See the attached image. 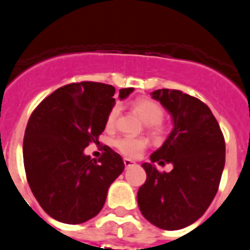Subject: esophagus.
<instances>
[{"mask_svg":"<svg viewBox=\"0 0 250 250\" xmlns=\"http://www.w3.org/2000/svg\"><path fill=\"white\" fill-rule=\"evenodd\" d=\"M124 164H125V167H131V165L135 164V163H134L132 160H130V159L125 158V159H124Z\"/></svg>","mask_w":250,"mask_h":250,"instance_id":"esophagus-1","label":"esophagus"}]
</instances>
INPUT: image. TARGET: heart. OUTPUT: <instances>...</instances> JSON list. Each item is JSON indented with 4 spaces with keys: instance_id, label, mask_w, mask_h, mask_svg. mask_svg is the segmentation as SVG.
I'll use <instances>...</instances> for the list:
<instances>
[{
    "instance_id": "heart-1",
    "label": "heart",
    "mask_w": 250,
    "mask_h": 250,
    "mask_svg": "<svg viewBox=\"0 0 250 250\" xmlns=\"http://www.w3.org/2000/svg\"><path fill=\"white\" fill-rule=\"evenodd\" d=\"M132 107L140 115L145 124L155 134L163 131L161 120L164 118V110L160 104L149 98H139L132 101ZM120 112V106L115 104L106 116V127L111 129L116 123V119ZM115 149L126 158H138L147 146V140L145 138H134V136H121L114 141Z\"/></svg>"
}]
</instances>
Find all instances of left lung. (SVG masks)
Returning a JSON list of instances; mask_svg holds the SVG:
<instances>
[{
  "label": "left lung",
  "instance_id": "obj_1",
  "mask_svg": "<svg viewBox=\"0 0 250 250\" xmlns=\"http://www.w3.org/2000/svg\"><path fill=\"white\" fill-rule=\"evenodd\" d=\"M152 99L170 112L174 129L163 146L144 163L146 182L139 188L138 204L151 224L178 230L193 224L213 202L225 164V141L213 112L199 99L179 90L152 91ZM154 162L173 164L160 173Z\"/></svg>",
  "mask_w": 250,
  "mask_h": 250
}]
</instances>
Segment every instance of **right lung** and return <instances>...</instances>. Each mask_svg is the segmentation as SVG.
Segmentation results:
<instances>
[{
    "label": "right lung",
    "mask_w": 250,
    "mask_h": 250,
    "mask_svg": "<svg viewBox=\"0 0 250 250\" xmlns=\"http://www.w3.org/2000/svg\"><path fill=\"white\" fill-rule=\"evenodd\" d=\"M132 90L121 89L119 98ZM114 94L106 83H68L31 114L23 138L26 178L41 208L59 222L81 224L98 215L109 187L124 171L123 159L109 146L99 160L83 154L105 130Z\"/></svg>",
    "instance_id": "add662e5"
}]
</instances>
